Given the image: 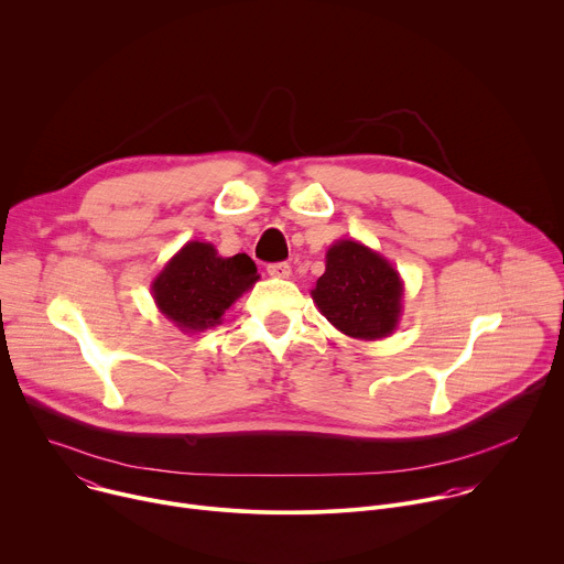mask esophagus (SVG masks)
Wrapping results in <instances>:
<instances>
[{"label": "esophagus", "instance_id": "1", "mask_svg": "<svg viewBox=\"0 0 564 564\" xmlns=\"http://www.w3.org/2000/svg\"><path fill=\"white\" fill-rule=\"evenodd\" d=\"M268 274L274 276V279H288V276L292 274V268H290V263H285V261H281V263H270V265H268Z\"/></svg>", "mask_w": 564, "mask_h": 564}]
</instances>
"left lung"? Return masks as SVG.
<instances>
[{
	"label": "left lung",
	"mask_w": 564,
	"mask_h": 564,
	"mask_svg": "<svg viewBox=\"0 0 564 564\" xmlns=\"http://www.w3.org/2000/svg\"><path fill=\"white\" fill-rule=\"evenodd\" d=\"M404 285L397 270L357 240H339L326 254L312 299L330 324L348 337L375 341L392 335Z\"/></svg>",
	"instance_id": "left-lung-1"
}]
</instances>
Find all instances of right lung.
<instances>
[{
  "instance_id": "add662e5",
  "label": "right lung",
  "mask_w": 564,
  "mask_h": 564,
  "mask_svg": "<svg viewBox=\"0 0 564 564\" xmlns=\"http://www.w3.org/2000/svg\"><path fill=\"white\" fill-rule=\"evenodd\" d=\"M257 281L248 254L223 259L212 243L192 240L155 276L151 292L160 312L181 330L200 333L220 324L225 310Z\"/></svg>"
}]
</instances>
